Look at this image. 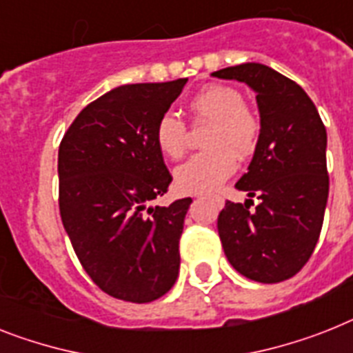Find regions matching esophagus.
Wrapping results in <instances>:
<instances>
[{
    "mask_svg": "<svg viewBox=\"0 0 353 353\" xmlns=\"http://www.w3.org/2000/svg\"><path fill=\"white\" fill-rule=\"evenodd\" d=\"M215 199H219V197H215ZM219 201H221V199H219Z\"/></svg>",
    "mask_w": 353,
    "mask_h": 353,
    "instance_id": "1",
    "label": "esophagus"
}]
</instances>
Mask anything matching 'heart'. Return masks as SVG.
Wrapping results in <instances>:
<instances>
[{
	"mask_svg": "<svg viewBox=\"0 0 353 353\" xmlns=\"http://www.w3.org/2000/svg\"><path fill=\"white\" fill-rule=\"evenodd\" d=\"M194 123H208L203 147L176 168V186L186 194L215 190L235 170V158L245 159L256 149L260 120L232 85L212 84L195 93L188 102ZM154 140L167 158L179 159L186 150L188 131L185 121L167 112L154 127Z\"/></svg>",
	"mask_w": 353,
	"mask_h": 353,
	"instance_id": "heart-1",
	"label": "heart"
}]
</instances>
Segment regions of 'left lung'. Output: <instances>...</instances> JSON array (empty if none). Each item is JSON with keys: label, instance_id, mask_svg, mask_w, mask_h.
I'll use <instances>...</instances> for the list:
<instances>
[{"label": "left lung", "instance_id": "8db88e82", "mask_svg": "<svg viewBox=\"0 0 353 353\" xmlns=\"http://www.w3.org/2000/svg\"><path fill=\"white\" fill-rule=\"evenodd\" d=\"M212 75L250 85L260 112L259 143L235 185L250 199L226 201L219 213L222 250L245 278L283 282L309 262L321 233L328 199L327 131L309 94L272 68L245 62Z\"/></svg>", "mask_w": 353, "mask_h": 353}]
</instances>
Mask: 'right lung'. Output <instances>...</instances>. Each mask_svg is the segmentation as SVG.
I'll return each instance as SVG.
<instances>
[{"label":"right lung","mask_w":353,"mask_h":353,"mask_svg":"<svg viewBox=\"0 0 353 353\" xmlns=\"http://www.w3.org/2000/svg\"><path fill=\"white\" fill-rule=\"evenodd\" d=\"M188 79L125 84L85 105L59 147V210L82 268L112 298L149 303L179 274L192 199L150 206L172 181L154 127Z\"/></svg>","instance_id":"right-lung-1"}]
</instances>
